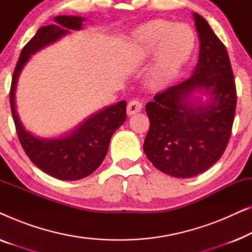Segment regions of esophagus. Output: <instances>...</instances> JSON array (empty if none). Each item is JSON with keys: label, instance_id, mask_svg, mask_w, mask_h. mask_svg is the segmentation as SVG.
Instances as JSON below:
<instances>
[{"label": "esophagus", "instance_id": "34e87169", "mask_svg": "<svg viewBox=\"0 0 252 252\" xmlns=\"http://www.w3.org/2000/svg\"><path fill=\"white\" fill-rule=\"evenodd\" d=\"M141 109H142V104H141V102L137 101V99H133V101H130L128 103V105H127V115L128 116L135 115V113L141 111Z\"/></svg>", "mask_w": 252, "mask_h": 252}]
</instances>
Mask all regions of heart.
Listing matches in <instances>:
<instances>
[{
    "instance_id": "1",
    "label": "heart",
    "mask_w": 252,
    "mask_h": 252,
    "mask_svg": "<svg viewBox=\"0 0 252 252\" xmlns=\"http://www.w3.org/2000/svg\"><path fill=\"white\" fill-rule=\"evenodd\" d=\"M140 55L147 58L154 54L147 71V82L151 88L163 89L171 85L192 54L195 35L185 24L173 25L161 19L150 20L136 31Z\"/></svg>"
}]
</instances>
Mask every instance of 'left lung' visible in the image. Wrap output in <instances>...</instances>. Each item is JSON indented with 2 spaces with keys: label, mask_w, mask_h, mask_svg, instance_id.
<instances>
[{
  "label": "left lung",
  "mask_w": 252,
  "mask_h": 252,
  "mask_svg": "<svg viewBox=\"0 0 252 252\" xmlns=\"http://www.w3.org/2000/svg\"><path fill=\"white\" fill-rule=\"evenodd\" d=\"M199 40L191 77L147 103L150 128L143 150L157 170L187 179L203 173L221 157L236 108V91L226 47L208 22L192 13ZM205 94L203 101L197 93Z\"/></svg>",
  "instance_id": "8db88e82"
}]
</instances>
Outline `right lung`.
Returning <instances> with one entry per match:
<instances>
[{
  "instance_id": "add662e5",
  "label": "right lung",
  "mask_w": 252,
  "mask_h": 252,
  "mask_svg": "<svg viewBox=\"0 0 252 252\" xmlns=\"http://www.w3.org/2000/svg\"><path fill=\"white\" fill-rule=\"evenodd\" d=\"M56 25L42 26L24 47L13 72L10 105L18 139L30 159L44 173L60 180L75 181L92 174L106 156L112 134L125 123L126 101L105 106L85 119L80 125L58 137H40L25 128L16 109L19 75L37 51L71 32L82 30L84 17L57 16Z\"/></svg>"
}]
</instances>
